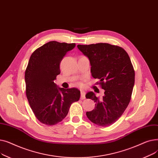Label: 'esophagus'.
<instances>
[{"label": "esophagus", "mask_w": 158, "mask_h": 158, "mask_svg": "<svg viewBox=\"0 0 158 158\" xmlns=\"http://www.w3.org/2000/svg\"><path fill=\"white\" fill-rule=\"evenodd\" d=\"M85 92H84V91L81 90V100H84V99H85Z\"/></svg>", "instance_id": "esophagus-1"}]
</instances>
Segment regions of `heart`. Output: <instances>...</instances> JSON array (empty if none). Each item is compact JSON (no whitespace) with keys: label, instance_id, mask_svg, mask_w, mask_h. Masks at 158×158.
Instances as JSON below:
<instances>
[{"label":"heart","instance_id":"b5f03b06","mask_svg":"<svg viewBox=\"0 0 158 158\" xmlns=\"http://www.w3.org/2000/svg\"><path fill=\"white\" fill-rule=\"evenodd\" d=\"M79 85H80V86H81V84H80V83H79Z\"/></svg>","mask_w":158,"mask_h":158}]
</instances>
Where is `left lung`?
<instances>
[{"mask_svg":"<svg viewBox=\"0 0 158 158\" xmlns=\"http://www.w3.org/2000/svg\"><path fill=\"white\" fill-rule=\"evenodd\" d=\"M88 57L92 76L104 89L102 97L88 92L86 98L95 102V109L86 112L88 119L99 126L117 122L127 108L135 85V73L128 54L123 48L109 44L78 45Z\"/></svg>","mask_w":158,"mask_h":158,"instance_id":"8db88e82","label":"left lung"}]
</instances>
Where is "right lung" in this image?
<instances>
[{
    "label": "right lung",
    "mask_w": 158,
    "mask_h": 158,
    "mask_svg": "<svg viewBox=\"0 0 158 158\" xmlns=\"http://www.w3.org/2000/svg\"><path fill=\"white\" fill-rule=\"evenodd\" d=\"M76 44L49 41L37 48L31 57L25 72L26 94L37 119L54 126L67 115L71 104L78 101L77 88H58L54 81L60 73V63Z\"/></svg>",
    "instance_id": "add662e5"
}]
</instances>
